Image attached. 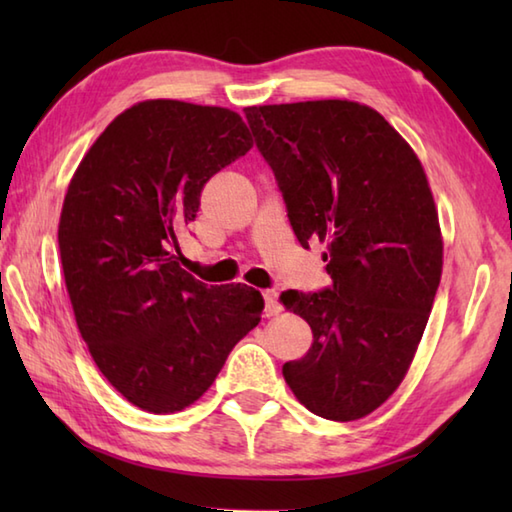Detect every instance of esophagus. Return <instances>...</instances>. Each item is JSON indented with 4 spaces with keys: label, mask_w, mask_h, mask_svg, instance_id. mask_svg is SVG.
<instances>
[{
    "label": "esophagus",
    "mask_w": 512,
    "mask_h": 512,
    "mask_svg": "<svg viewBox=\"0 0 512 512\" xmlns=\"http://www.w3.org/2000/svg\"><path fill=\"white\" fill-rule=\"evenodd\" d=\"M264 303H266V317H277V314L284 312V306H281L279 299H277V292L273 290H266L264 292Z\"/></svg>",
    "instance_id": "esophagus-1"
}]
</instances>
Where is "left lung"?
Segmentation results:
<instances>
[{
	"instance_id": "obj_1",
	"label": "left lung",
	"mask_w": 512,
	"mask_h": 512,
	"mask_svg": "<svg viewBox=\"0 0 512 512\" xmlns=\"http://www.w3.org/2000/svg\"><path fill=\"white\" fill-rule=\"evenodd\" d=\"M244 114L301 246H328L332 288L281 295L312 330L310 350L284 365V378L321 418H365L409 372L440 286L444 244L427 173L363 103L253 105Z\"/></svg>"
}]
</instances>
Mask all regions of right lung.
<instances>
[{"instance_id":"1","label":"right lung","mask_w":512,"mask_h":512,"mask_svg":"<svg viewBox=\"0 0 512 512\" xmlns=\"http://www.w3.org/2000/svg\"><path fill=\"white\" fill-rule=\"evenodd\" d=\"M250 147L242 116L226 107L140 101L105 127L70 180L59 253L76 328L138 409L193 405L262 319L259 290L209 288L178 257L204 184Z\"/></svg>"}]
</instances>
